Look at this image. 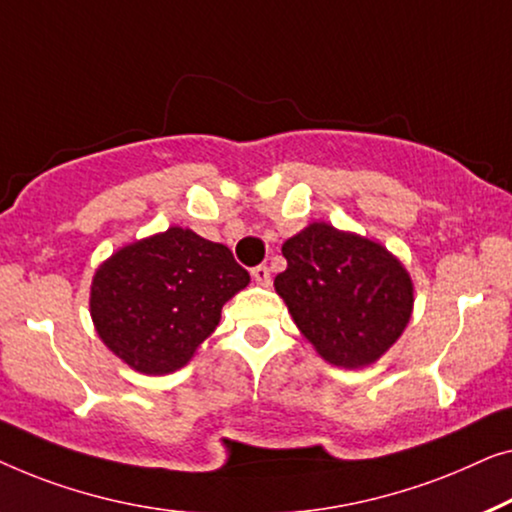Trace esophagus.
Here are the masks:
<instances>
[{"label": "esophagus", "instance_id": "1", "mask_svg": "<svg viewBox=\"0 0 512 512\" xmlns=\"http://www.w3.org/2000/svg\"><path fill=\"white\" fill-rule=\"evenodd\" d=\"M250 276H253V280L257 285H262V287H266L271 283V273H269V269H266L264 264H259V266H255L253 271H250Z\"/></svg>", "mask_w": 512, "mask_h": 512}]
</instances>
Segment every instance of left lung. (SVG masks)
Returning <instances> with one entry per match:
<instances>
[{"instance_id": "8db88e82", "label": "left lung", "mask_w": 512, "mask_h": 512, "mask_svg": "<svg viewBox=\"0 0 512 512\" xmlns=\"http://www.w3.org/2000/svg\"><path fill=\"white\" fill-rule=\"evenodd\" d=\"M283 257L287 269L273 287L325 362L364 369L408 327L413 280L401 259L378 241L311 222L283 243Z\"/></svg>"}]
</instances>
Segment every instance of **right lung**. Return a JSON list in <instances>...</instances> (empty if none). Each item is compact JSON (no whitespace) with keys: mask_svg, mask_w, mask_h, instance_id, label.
<instances>
[{"mask_svg":"<svg viewBox=\"0 0 512 512\" xmlns=\"http://www.w3.org/2000/svg\"><path fill=\"white\" fill-rule=\"evenodd\" d=\"M250 273L232 250L169 227L115 250L97 266L90 315L102 343L129 369L167 376L190 362Z\"/></svg>","mask_w":512,"mask_h":512,"instance_id":"obj_1","label":"right lung"}]
</instances>
